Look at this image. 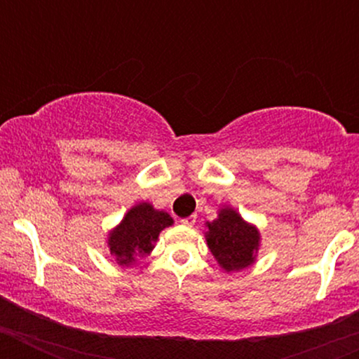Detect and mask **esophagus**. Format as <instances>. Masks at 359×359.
Instances as JSON below:
<instances>
[{"label":"esophagus","mask_w":359,"mask_h":359,"mask_svg":"<svg viewBox=\"0 0 359 359\" xmlns=\"http://www.w3.org/2000/svg\"><path fill=\"white\" fill-rule=\"evenodd\" d=\"M196 219H198L196 215H189V217H186V219L180 220V224H182V226H186V227H193L194 224H196Z\"/></svg>","instance_id":"1"}]
</instances>
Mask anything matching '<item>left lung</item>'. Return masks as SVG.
Listing matches in <instances>:
<instances>
[{
  "label": "left lung",
  "instance_id": "left-lung-1",
  "mask_svg": "<svg viewBox=\"0 0 359 359\" xmlns=\"http://www.w3.org/2000/svg\"><path fill=\"white\" fill-rule=\"evenodd\" d=\"M206 226V243L224 269L240 271L253 262L259 248V233L234 210L224 208L219 219Z\"/></svg>",
  "mask_w": 359,
  "mask_h": 359
}]
</instances>
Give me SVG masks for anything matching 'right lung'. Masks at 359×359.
Here are the masks:
<instances>
[{
	"label": "right lung",
	"instance_id": "right-lung-1",
	"mask_svg": "<svg viewBox=\"0 0 359 359\" xmlns=\"http://www.w3.org/2000/svg\"><path fill=\"white\" fill-rule=\"evenodd\" d=\"M168 213L158 212L149 203L133 206L123 222L109 234V250L119 264H130L135 255H146L153 250L159 233L172 226Z\"/></svg>",
	"mask_w": 359,
	"mask_h": 359
}]
</instances>
